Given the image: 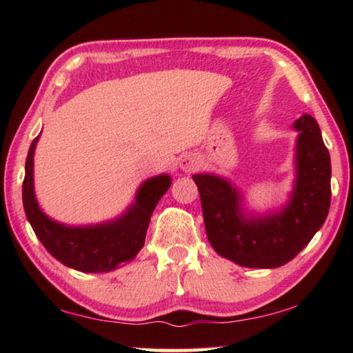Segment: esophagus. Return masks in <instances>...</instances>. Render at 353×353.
<instances>
[{
    "instance_id": "obj_1",
    "label": "esophagus",
    "mask_w": 353,
    "mask_h": 353,
    "mask_svg": "<svg viewBox=\"0 0 353 353\" xmlns=\"http://www.w3.org/2000/svg\"><path fill=\"white\" fill-rule=\"evenodd\" d=\"M181 168L185 172H194L201 168V160L198 157H194V155H185L181 162Z\"/></svg>"
}]
</instances>
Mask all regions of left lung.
Segmentation results:
<instances>
[{
	"instance_id": "1",
	"label": "left lung",
	"mask_w": 353,
	"mask_h": 353,
	"mask_svg": "<svg viewBox=\"0 0 353 353\" xmlns=\"http://www.w3.org/2000/svg\"><path fill=\"white\" fill-rule=\"evenodd\" d=\"M297 181L290 205L260 219H246L240 196L223 179L194 174L207 238L219 255L246 268H279L312 241L328 214L332 201L330 154L312 115L294 123Z\"/></svg>"
}]
</instances>
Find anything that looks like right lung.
<instances>
[{
	"label": "right lung",
	"instance_id": "right-lung-1",
	"mask_svg": "<svg viewBox=\"0 0 353 353\" xmlns=\"http://www.w3.org/2000/svg\"><path fill=\"white\" fill-rule=\"evenodd\" d=\"M37 140L39 137H35L26 157L23 205L35 235L48 252L82 272H107L135 259L145 244L154 208L170 188L171 179L163 174L146 181L137 193L135 204L113 223L94 227L61 225L41 213L34 196L32 157Z\"/></svg>",
	"mask_w": 353,
	"mask_h": 353
}]
</instances>
